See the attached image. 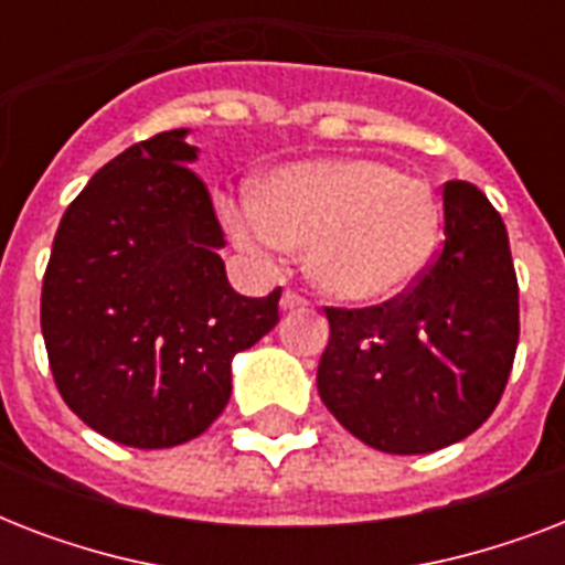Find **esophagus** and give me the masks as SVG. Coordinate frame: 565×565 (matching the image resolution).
Instances as JSON below:
<instances>
[{
  "mask_svg": "<svg viewBox=\"0 0 565 565\" xmlns=\"http://www.w3.org/2000/svg\"><path fill=\"white\" fill-rule=\"evenodd\" d=\"M305 305H308V299H305V296H299L296 290H284L281 310H301Z\"/></svg>",
  "mask_w": 565,
  "mask_h": 565,
  "instance_id": "34e87169",
  "label": "esophagus"
}]
</instances>
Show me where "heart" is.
Listing matches in <instances>:
<instances>
[{
	"mask_svg": "<svg viewBox=\"0 0 565 565\" xmlns=\"http://www.w3.org/2000/svg\"><path fill=\"white\" fill-rule=\"evenodd\" d=\"M222 216L231 237L257 257L305 248L310 281L349 305L407 290L439 243V204L428 184L366 158L278 167L257 199H225Z\"/></svg>",
	"mask_w": 565,
	"mask_h": 565,
	"instance_id": "heart-1",
	"label": "heart"
}]
</instances>
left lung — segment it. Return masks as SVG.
<instances>
[{
  "mask_svg": "<svg viewBox=\"0 0 565 565\" xmlns=\"http://www.w3.org/2000/svg\"><path fill=\"white\" fill-rule=\"evenodd\" d=\"M443 211V248L411 290L326 308L319 398L386 455H428L481 428L516 358L519 284L499 211L469 181H448Z\"/></svg>",
  "mask_w": 565,
  "mask_h": 565,
  "instance_id": "8db88e82",
  "label": "left lung"
}]
</instances>
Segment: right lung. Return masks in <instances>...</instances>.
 <instances>
[{
	"mask_svg": "<svg viewBox=\"0 0 565 565\" xmlns=\"http://www.w3.org/2000/svg\"><path fill=\"white\" fill-rule=\"evenodd\" d=\"M188 128L105 163L57 225L40 328L57 393L102 437L172 448L231 398V361L278 326L281 287L234 292Z\"/></svg>",
	"mask_w": 565,
	"mask_h": 565,
	"instance_id": "add662e5",
	"label": "right lung"
}]
</instances>
